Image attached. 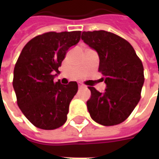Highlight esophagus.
<instances>
[{"instance_id":"34e87169","label":"esophagus","mask_w":159,"mask_h":159,"mask_svg":"<svg viewBox=\"0 0 159 159\" xmlns=\"http://www.w3.org/2000/svg\"><path fill=\"white\" fill-rule=\"evenodd\" d=\"M85 88V86L84 85H83V84H79V89H84Z\"/></svg>"}]
</instances>
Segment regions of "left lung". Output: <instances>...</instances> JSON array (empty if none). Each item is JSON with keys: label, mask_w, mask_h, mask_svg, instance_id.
<instances>
[{"label": "left lung", "mask_w": 159, "mask_h": 159, "mask_svg": "<svg viewBox=\"0 0 159 159\" xmlns=\"http://www.w3.org/2000/svg\"><path fill=\"white\" fill-rule=\"evenodd\" d=\"M81 38L99 55V70L107 88L100 93L89 87L87 107L91 118L104 126L123 123L140 99L144 84L142 62L129 42L105 30L83 31Z\"/></svg>", "instance_id": "left-lung-1"}]
</instances>
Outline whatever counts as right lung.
Listing matches in <instances>:
<instances>
[{
  "label": "right lung",
  "mask_w": 159,
  "mask_h": 159,
  "mask_svg": "<svg viewBox=\"0 0 159 159\" xmlns=\"http://www.w3.org/2000/svg\"><path fill=\"white\" fill-rule=\"evenodd\" d=\"M81 39V31L48 32L26 44L13 70L12 86L19 109L33 125L55 129L67 120L69 106L76 95V82H53L70 48Z\"/></svg>",
  "instance_id": "add662e5"
}]
</instances>
